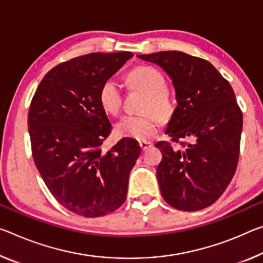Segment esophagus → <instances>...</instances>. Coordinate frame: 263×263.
Masks as SVG:
<instances>
[{"label":"esophagus","instance_id":"esophagus-1","mask_svg":"<svg viewBox=\"0 0 263 263\" xmlns=\"http://www.w3.org/2000/svg\"><path fill=\"white\" fill-rule=\"evenodd\" d=\"M139 146L143 151H145V149H147L152 146V143H149V141H139Z\"/></svg>","mask_w":263,"mask_h":263}]
</instances>
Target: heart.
Wrapping results in <instances>:
<instances>
[{
  "label": "heart",
  "instance_id": "1",
  "mask_svg": "<svg viewBox=\"0 0 263 263\" xmlns=\"http://www.w3.org/2000/svg\"><path fill=\"white\" fill-rule=\"evenodd\" d=\"M136 90L146 93L140 116H126L117 124V133L139 141L153 138L159 131L161 119H168L174 111L173 97L166 89V79L153 66H137L128 73ZM98 101L106 114L116 116L122 109L123 92L118 82L109 78L99 87Z\"/></svg>",
  "mask_w": 263,
  "mask_h": 263
}]
</instances>
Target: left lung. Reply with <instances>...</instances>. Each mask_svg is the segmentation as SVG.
Returning a JSON list of instances; mask_svg holds the SVG:
<instances>
[{
  "instance_id": "8db88e82",
  "label": "left lung",
  "mask_w": 263,
  "mask_h": 263,
  "mask_svg": "<svg viewBox=\"0 0 263 263\" xmlns=\"http://www.w3.org/2000/svg\"><path fill=\"white\" fill-rule=\"evenodd\" d=\"M172 78L178 106L158 141L162 198L180 211H199L221 197L236 171L242 111L226 78L210 62L181 51L138 55Z\"/></svg>"
}]
</instances>
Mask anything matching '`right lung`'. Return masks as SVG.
Returning a JSON list of instances; mask_svg holds the SVG:
<instances>
[{
  "label": "right lung",
  "instance_id": "right-lung-1",
  "mask_svg": "<svg viewBox=\"0 0 263 263\" xmlns=\"http://www.w3.org/2000/svg\"><path fill=\"white\" fill-rule=\"evenodd\" d=\"M133 56L92 52L62 62L37 86L28 114L31 153L45 185L66 210L85 218L112 213L126 200L138 141L103 143L112 125L99 87Z\"/></svg>",
  "mask_w": 263,
  "mask_h": 263
}]
</instances>
